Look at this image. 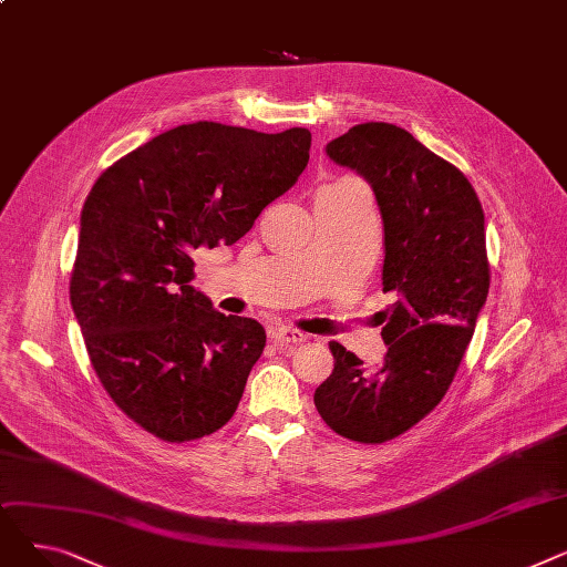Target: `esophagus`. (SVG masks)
<instances>
[{
    "label": "esophagus",
    "instance_id": "obj_1",
    "mask_svg": "<svg viewBox=\"0 0 567 567\" xmlns=\"http://www.w3.org/2000/svg\"><path fill=\"white\" fill-rule=\"evenodd\" d=\"M271 340L278 344V347H291V344H303L310 340L308 333L293 329V326H274L271 329Z\"/></svg>",
    "mask_w": 567,
    "mask_h": 567
}]
</instances>
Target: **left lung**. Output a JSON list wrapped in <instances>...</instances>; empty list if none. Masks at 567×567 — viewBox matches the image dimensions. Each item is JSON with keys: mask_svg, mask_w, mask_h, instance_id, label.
Instances as JSON below:
<instances>
[{"mask_svg": "<svg viewBox=\"0 0 567 567\" xmlns=\"http://www.w3.org/2000/svg\"><path fill=\"white\" fill-rule=\"evenodd\" d=\"M326 154L372 186L383 220V363L329 342L336 368L315 391L323 423L359 443L391 441L451 389L489 293L485 214L468 178L409 131L370 122L326 144Z\"/></svg>", "mask_w": 567, "mask_h": 567, "instance_id": "1", "label": "left lung"}]
</instances>
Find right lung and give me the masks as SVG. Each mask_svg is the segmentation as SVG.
Segmentation results:
<instances>
[{
	"label": "right lung",
	"mask_w": 567,
	"mask_h": 567,
	"mask_svg": "<svg viewBox=\"0 0 567 567\" xmlns=\"http://www.w3.org/2000/svg\"><path fill=\"white\" fill-rule=\"evenodd\" d=\"M308 128L216 122L161 133L110 165L80 216L71 306L103 389L133 423L184 443L220 430L266 344L197 291L193 252L231 246L310 161Z\"/></svg>",
	"instance_id": "obj_1"
}]
</instances>
